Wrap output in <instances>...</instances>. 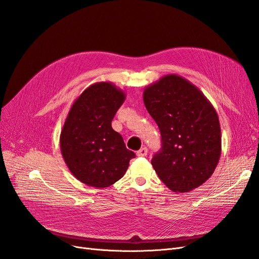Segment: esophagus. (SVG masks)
<instances>
[{
	"instance_id": "1",
	"label": "esophagus",
	"mask_w": 259,
	"mask_h": 259,
	"mask_svg": "<svg viewBox=\"0 0 259 259\" xmlns=\"http://www.w3.org/2000/svg\"><path fill=\"white\" fill-rule=\"evenodd\" d=\"M136 154H137V156H146L148 154V149L146 147L139 149Z\"/></svg>"
}]
</instances>
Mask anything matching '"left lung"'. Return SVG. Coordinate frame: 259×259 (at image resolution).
Returning <instances> with one entry per match:
<instances>
[{
  "mask_svg": "<svg viewBox=\"0 0 259 259\" xmlns=\"http://www.w3.org/2000/svg\"><path fill=\"white\" fill-rule=\"evenodd\" d=\"M144 103L161 132V151L151 164L163 184L174 192L204 184L222 153L221 125L213 105L197 86L177 74L147 86Z\"/></svg>",
  "mask_w": 259,
  "mask_h": 259,
  "instance_id": "8db88e82",
  "label": "left lung"
}]
</instances>
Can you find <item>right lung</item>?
I'll return each instance as SVG.
<instances>
[{"mask_svg": "<svg viewBox=\"0 0 259 259\" xmlns=\"http://www.w3.org/2000/svg\"><path fill=\"white\" fill-rule=\"evenodd\" d=\"M125 97L111 82L94 83L75 99L62 126V158L72 175L90 187L113 185L135 158L111 126Z\"/></svg>", "mask_w": 259, "mask_h": 259, "instance_id": "obj_1", "label": "right lung"}]
</instances>
